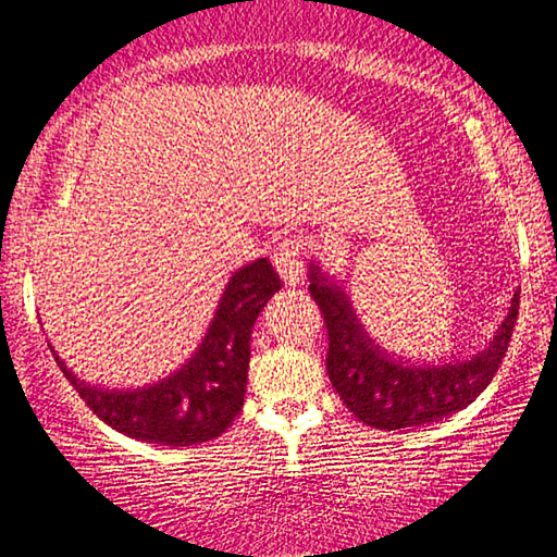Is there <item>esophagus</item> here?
<instances>
[{"instance_id":"obj_1","label":"esophagus","mask_w":557,"mask_h":557,"mask_svg":"<svg viewBox=\"0 0 557 557\" xmlns=\"http://www.w3.org/2000/svg\"><path fill=\"white\" fill-rule=\"evenodd\" d=\"M302 245L297 239H282L275 255H272V264H275L277 275L287 287H295L302 280Z\"/></svg>"}]
</instances>
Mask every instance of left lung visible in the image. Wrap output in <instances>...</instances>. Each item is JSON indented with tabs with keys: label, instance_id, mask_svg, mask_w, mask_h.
Segmentation results:
<instances>
[{
	"label": "left lung",
	"instance_id": "8db88e82",
	"mask_svg": "<svg viewBox=\"0 0 557 557\" xmlns=\"http://www.w3.org/2000/svg\"><path fill=\"white\" fill-rule=\"evenodd\" d=\"M308 282L327 327L325 368L333 388L358 421L386 432L424 426L467 409L503 363L520 310L517 289L503 325L480 354L438 366H409L379 350L348 295L327 282L315 264H310Z\"/></svg>",
	"mask_w": 557,
	"mask_h": 557
}]
</instances>
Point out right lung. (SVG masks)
Instances as JSON below:
<instances>
[{
  "mask_svg": "<svg viewBox=\"0 0 557 557\" xmlns=\"http://www.w3.org/2000/svg\"><path fill=\"white\" fill-rule=\"evenodd\" d=\"M277 289L280 277L268 260L239 268L226 282L199 348L182 368L151 386H90L54 350L52 356L92 413L115 432L163 446L211 442L230 429L245 404L249 338L255 320Z\"/></svg>",
  "mask_w": 557,
  "mask_h": 557,
  "instance_id": "1",
  "label": "right lung"
}]
</instances>
